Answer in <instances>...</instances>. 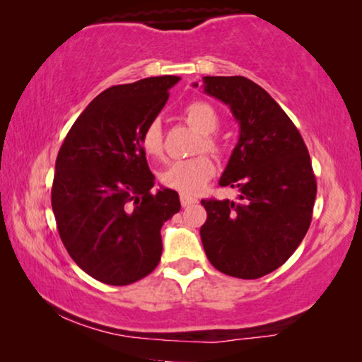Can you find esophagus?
<instances>
[{
    "mask_svg": "<svg viewBox=\"0 0 362 362\" xmlns=\"http://www.w3.org/2000/svg\"><path fill=\"white\" fill-rule=\"evenodd\" d=\"M180 199H181V206H182V207H189V206L196 204V202H197L196 197L187 196V194H181V196H180Z\"/></svg>",
    "mask_w": 362,
    "mask_h": 362,
    "instance_id": "1",
    "label": "esophagus"
}]
</instances>
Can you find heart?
<instances>
[{
  "instance_id": "1",
  "label": "heart",
  "mask_w": 362,
  "mask_h": 362,
  "mask_svg": "<svg viewBox=\"0 0 362 362\" xmlns=\"http://www.w3.org/2000/svg\"><path fill=\"white\" fill-rule=\"evenodd\" d=\"M185 117L191 127L202 133V140L199 141L197 151L221 153L222 146L217 138L212 135L219 128V115L216 108L209 102L194 100L186 107ZM143 151L148 156L160 158L165 153V136L160 122L155 120L145 128L140 138ZM216 175V165L207 155H199L189 160L175 161L168 165L160 173V181L165 187L173 191L182 192V194H194L201 191L207 182Z\"/></svg>"
}]
</instances>
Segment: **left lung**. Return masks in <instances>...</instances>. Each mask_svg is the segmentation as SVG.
Listing matches in <instances>:
<instances>
[{"label": "left lung", "instance_id": "obj_1", "mask_svg": "<svg viewBox=\"0 0 362 362\" xmlns=\"http://www.w3.org/2000/svg\"><path fill=\"white\" fill-rule=\"evenodd\" d=\"M202 82L240 125L219 180L240 191L239 202L201 201L207 211L202 245L222 274L260 279L290 259L311 224L316 177L308 150L288 115L250 78L207 76Z\"/></svg>", "mask_w": 362, "mask_h": 362}]
</instances>
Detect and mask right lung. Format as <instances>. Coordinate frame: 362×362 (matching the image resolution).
I'll return each instance as SVG.
<instances>
[{
    "label": "right lung",
    "mask_w": 362,
    "mask_h": 362,
    "mask_svg": "<svg viewBox=\"0 0 362 362\" xmlns=\"http://www.w3.org/2000/svg\"><path fill=\"white\" fill-rule=\"evenodd\" d=\"M180 77L113 86L88 103L56 160L51 202L72 260L102 284L130 285L161 260V227L181 209L176 191L153 192L140 138Z\"/></svg>",
    "instance_id": "add662e5"
}]
</instances>
